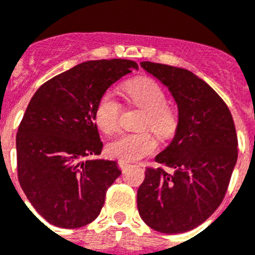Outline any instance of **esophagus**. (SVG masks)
Returning a JSON list of instances; mask_svg holds the SVG:
<instances>
[{"label":"esophagus","instance_id":"1","mask_svg":"<svg viewBox=\"0 0 255 255\" xmlns=\"http://www.w3.org/2000/svg\"><path fill=\"white\" fill-rule=\"evenodd\" d=\"M130 164L129 163H126V161H123V160H120L119 161V167L121 168V169H125V168L129 167Z\"/></svg>","mask_w":255,"mask_h":255}]
</instances>
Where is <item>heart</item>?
Masks as SVG:
<instances>
[{
	"instance_id": "1",
	"label": "heart",
	"mask_w": 255,
	"mask_h": 255,
	"mask_svg": "<svg viewBox=\"0 0 255 255\" xmlns=\"http://www.w3.org/2000/svg\"><path fill=\"white\" fill-rule=\"evenodd\" d=\"M134 105L146 112L142 129H151L160 138H168L177 126V115L165 104L163 88L150 78L129 81L124 87ZM121 115V105L112 92H105L95 108V121L102 131L112 134L117 131ZM156 150V139L150 131L124 134L107 146L111 157L123 161H135Z\"/></svg>"
}]
</instances>
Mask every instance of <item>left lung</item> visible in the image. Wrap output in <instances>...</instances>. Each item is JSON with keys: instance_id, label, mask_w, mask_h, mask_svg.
Here are the masks:
<instances>
[{"instance_id": "left-lung-1", "label": "left lung", "mask_w": 255, "mask_h": 255, "mask_svg": "<svg viewBox=\"0 0 255 255\" xmlns=\"http://www.w3.org/2000/svg\"><path fill=\"white\" fill-rule=\"evenodd\" d=\"M140 66L168 88L178 121L172 142L155 157L173 173L147 168L138 211L157 232H188L206 222L226 195L237 161L236 128L223 99L194 73L150 61Z\"/></svg>"}]
</instances>
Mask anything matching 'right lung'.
<instances>
[{"mask_svg":"<svg viewBox=\"0 0 255 255\" xmlns=\"http://www.w3.org/2000/svg\"><path fill=\"white\" fill-rule=\"evenodd\" d=\"M130 60L82 62L35 92L16 134L18 180L49 224L79 228L98 218L107 189L121 174L115 160L92 159L103 142L95 124L99 99L124 75Z\"/></svg>","mask_w":255,"mask_h":255,"instance_id":"add662e5","label":"right lung"}]
</instances>
